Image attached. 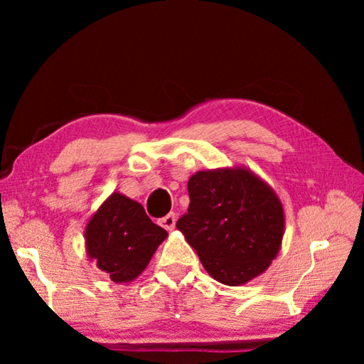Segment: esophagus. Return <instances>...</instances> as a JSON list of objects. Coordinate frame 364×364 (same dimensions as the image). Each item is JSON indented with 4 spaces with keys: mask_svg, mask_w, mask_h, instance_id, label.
<instances>
[{
    "mask_svg": "<svg viewBox=\"0 0 364 364\" xmlns=\"http://www.w3.org/2000/svg\"><path fill=\"white\" fill-rule=\"evenodd\" d=\"M159 223H160V226H164L167 231H173L175 223H176V215L171 212V213L167 215V217H164L162 220H160Z\"/></svg>",
    "mask_w": 364,
    "mask_h": 364,
    "instance_id": "34e87169",
    "label": "esophagus"
}]
</instances>
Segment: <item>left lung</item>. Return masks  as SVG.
Instances as JSON below:
<instances>
[{"instance_id":"1","label":"left lung","mask_w":364,"mask_h":364,"mask_svg":"<svg viewBox=\"0 0 364 364\" xmlns=\"http://www.w3.org/2000/svg\"><path fill=\"white\" fill-rule=\"evenodd\" d=\"M189 208L176 228L202 267L226 286L268 269L284 236V207L260 176L242 165L200 170L189 178Z\"/></svg>"}]
</instances>
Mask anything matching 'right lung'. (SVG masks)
Wrapping results in <instances>:
<instances>
[{
	"label": "right lung",
	"instance_id": "obj_1",
	"mask_svg": "<svg viewBox=\"0 0 364 364\" xmlns=\"http://www.w3.org/2000/svg\"><path fill=\"white\" fill-rule=\"evenodd\" d=\"M168 232L152 223L139 202L112 193L85 226V249L91 262L117 284L143 273Z\"/></svg>",
	"mask_w": 364,
	"mask_h": 364
}]
</instances>
